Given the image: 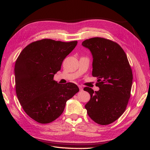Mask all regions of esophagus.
Here are the masks:
<instances>
[{
	"label": "esophagus",
	"instance_id": "34e87169",
	"mask_svg": "<svg viewBox=\"0 0 150 150\" xmlns=\"http://www.w3.org/2000/svg\"><path fill=\"white\" fill-rule=\"evenodd\" d=\"M78 88H79L80 91H83V86H81V85H78Z\"/></svg>",
	"mask_w": 150,
	"mask_h": 150
}]
</instances>
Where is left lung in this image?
<instances>
[{
	"mask_svg": "<svg viewBox=\"0 0 150 150\" xmlns=\"http://www.w3.org/2000/svg\"><path fill=\"white\" fill-rule=\"evenodd\" d=\"M82 45L92 56V76L98 78L99 91L86 87L91 98L85 105L96 123H112L123 114L130 97L132 70L124 50L116 42L101 38L86 39Z\"/></svg>",
	"mask_w": 150,
	"mask_h": 150,
	"instance_id": "8db88e82",
	"label": "left lung"
}]
</instances>
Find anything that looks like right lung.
<instances>
[{
	"mask_svg": "<svg viewBox=\"0 0 150 150\" xmlns=\"http://www.w3.org/2000/svg\"><path fill=\"white\" fill-rule=\"evenodd\" d=\"M77 41L64 42L44 39L30 44L20 53L14 66L16 91L26 114L40 123H49L64 111L66 102L79 91L72 83L53 80L62 62Z\"/></svg>",
	"mask_w": 150,
	"mask_h": 150,
	"instance_id": "obj_1",
	"label": "right lung"
}]
</instances>
